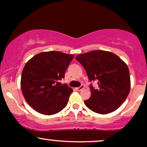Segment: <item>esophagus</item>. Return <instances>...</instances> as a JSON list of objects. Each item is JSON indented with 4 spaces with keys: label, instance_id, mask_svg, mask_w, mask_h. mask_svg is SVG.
Listing matches in <instances>:
<instances>
[{
    "label": "esophagus",
    "instance_id": "1",
    "mask_svg": "<svg viewBox=\"0 0 147 147\" xmlns=\"http://www.w3.org/2000/svg\"><path fill=\"white\" fill-rule=\"evenodd\" d=\"M84 88V85H82V86H81L80 87H79V88H76V89H77V90H79V91H81V90H83Z\"/></svg>",
    "mask_w": 147,
    "mask_h": 147
}]
</instances>
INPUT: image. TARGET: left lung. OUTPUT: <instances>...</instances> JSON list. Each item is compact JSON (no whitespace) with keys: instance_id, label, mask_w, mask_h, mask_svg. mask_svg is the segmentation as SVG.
<instances>
[{"instance_id":"left-lung-1","label":"left lung","mask_w":147,"mask_h":147,"mask_svg":"<svg viewBox=\"0 0 147 147\" xmlns=\"http://www.w3.org/2000/svg\"><path fill=\"white\" fill-rule=\"evenodd\" d=\"M89 80H98L99 88L90 86V97L84 101L90 110L105 115L113 112L126 100L131 89L129 70L125 62L113 52L95 50L79 55Z\"/></svg>"}]
</instances>
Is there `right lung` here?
Masks as SVG:
<instances>
[{"instance_id":"right-lung-1","label":"right lung","mask_w":147,"mask_h":147,"mask_svg":"<svg viewBox=\"0 0 147 147\" xmlns=\"http://www.w3.org/2000/svg\"><path fill=\"white\" fill-rule=\"evenodd\" d=\"M74 55L59 51L43 52L27 62L22 72L21 88L25 101L39 113L51 115L60 112L72 92L66 84L59 86L64 78Z\"/></svg>"}]
</instances>
